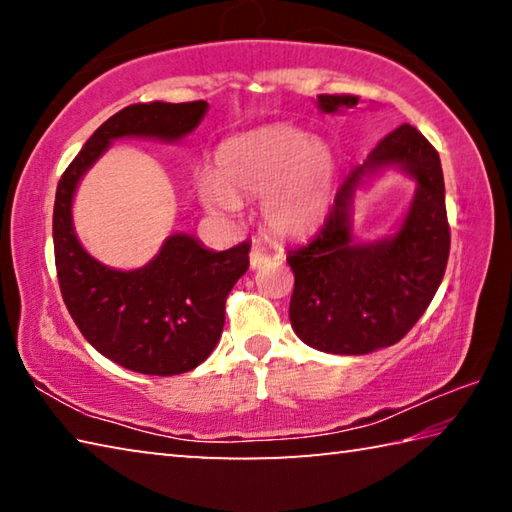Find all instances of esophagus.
Here are the masks:
<instances>
[{
  "mask_svg": "<svg viewBox=\"0 0 512 512\" xmlns=\"http://www.w3.org/2000/svg\"><path fill=\"white\" fill-rule=\"evenodd\" d=\"M266 262H268V255L264 253L262 248H253V250H250V266L259 268V266L266 264Z\"/></svg>",
  "mask_w": 512,
  "mask_h": 512,
  "instance_id": "34e87169",
  "label": "esophagus"
}]
</instances>
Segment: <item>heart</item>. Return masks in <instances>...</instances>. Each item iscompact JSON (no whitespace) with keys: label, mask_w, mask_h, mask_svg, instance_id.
Instances as JSON below:
<instances>
[{"label":"heart","mask_w":512,"mask_h":512,"mask_svg":"<svg viewBox=\"0 0 512 512\" xmlns=\"http://www.w3.org/2000/svg\"><path fill=\"white\" fill-rule=\"evenodd\" d=\"M336 160L323 142L293 126H264L221 142L214 173L198 178L207 210L232 216L239 198H257L266 230L298 239L325 223L334 201Z\"/></svg>","instance_id":"heart-1"}]
</instances>
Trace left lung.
Wrapping results in <instances>:
<instances>
[{"label": "left lung", "mask_w": 512, "mask_h": 512, "mask_svg": "<svg viewBox=\"0 0 512 512\" xmlns=\"http://www.w3.org/2000/svg\"><path fill=\"white\" fill-rule=\"evenodd\" d=\"M352 94H318L327 115L354 108ZM416 180L410 210L393 236L357 242L351 232L353 198L381 170ZM449 257L445 180L438 151L411 124L381 140L352 169L332 212L309 244L289 250L296 275L289 318L309 348L329 354H368L402 339L429 307Z\"/></svg>", "instance_id": "1"}]
</instances>
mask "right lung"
I'll return each instance as SVG.
<instances>
[{
	"instance_id": "right-lung-1",
	"label": "right lung",
	"mask_w": 512,
	"mask_h": 512,
	"mask_svg": "<svg viewBox=\"0 0 512 512\" xmlns=\"http://www.w3.org/2000/svg\"><path fill=\"white\" fill-rule=\"evenodd\" d=\"M205 112V101H151L119 110L85 142L56 189L54 253L67 311L94 350L142 375H183L210 357L223 332L225 298L248 271L250 244L216 253L194 235L176 232L149 264L119 271L94 259L76 237L74 194L115 140L180 142Z\"/></svg>"
}]
</instances>
